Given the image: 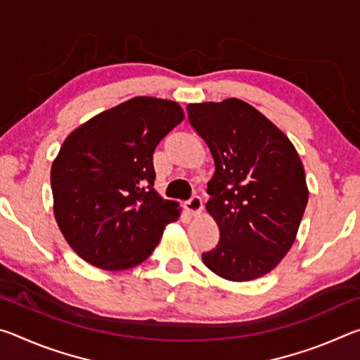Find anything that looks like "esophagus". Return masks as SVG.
Masks as SVG:
<instances>
[{
	"label": "esophagus",
	"mask_w": 360,
	"mask_h": 360,
	"mask_svg": "<svg viewBox=\"0 0 360 360\" xmlns=\"http://www.w3.org/2000/svg\"><path fill=\"white\" fill-rule=\"evenodd\" d=\"M186 210L191 212L192 216H197V214H200V212H202V210H203V203H202V198L200 197H197V195H195V197H192L191 200H188V202L186 203Z\"/></svg>",
	"instance_id": "obj_1"
}]
</instances>
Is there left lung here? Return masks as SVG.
<instances>
[{"label":"left lung","mask_w":360,"mask_h":360,"mask_svg":"<svg viewBox=\"0 0 360 360\" xmlns=\"http://www.w3.org/2000/svg\"><path fill=\"white\" fill-rule=\"evenodd\" d=\"M187 114L216 167L206 211L221 238L202 259L217 276L252 281L294 245L308 203L303 163L290 139L246 101L192 103Z\"/></svg>","instance_id":"1"}]
</instances>
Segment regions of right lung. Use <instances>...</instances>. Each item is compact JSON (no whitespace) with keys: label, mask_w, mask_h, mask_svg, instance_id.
Instances as JSON below:
<instances>
[{"label":"right lung","mask_w":360,"mask_h":360,"mask_svg":"<svg viewBox=\"0 0 360 360\" xmlns=\"http://www.w3.org/2000/svg\"><path fill=\"white\" fill-rule=\"evenodd\" d=\"M184 119L176 101L135 96L65 139L52 163L53 216L79 257L119 271L149 257L178 203L154 191L152 154Z\"/></svg>","instance_id":"obj_1"}]
</instances>
